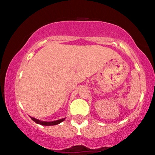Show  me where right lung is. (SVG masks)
<instances>
[{"mask_svg":"<svg viewBox=\"0 0 155 155\" xmlns=\"http://www.w3.org/2000/svg\"><path fill=\"white\" fill-rule=\"evenodd\" d=\"M31 117L32 120L34 121L35 123L39 124H41V125H45V126L57 125V124L61 123L62 122H63V121L65 120V118L60 119V120H58L51 121V122H46V121H41V120H37V119L34 118V117Z\"/></svg>","mask_w":155,"mask_h":155,"instance_id":"right-lung-1","label":"right lung"}]
</instances>
